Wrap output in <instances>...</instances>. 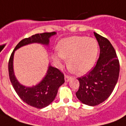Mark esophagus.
I'll return each instance as SVG.
<instances>
[{
    "label": "esophagus",
    "mask_w": 126,
    "mask_h": 126,
    "mask_svg": "<svg viewBox=\"0 0 126 126\" xmlns=\"http://www.w3.org/2000/svg\"><path fill=\"white\" fill-rule=\"evenodd\" d=\"M71 79H72L71 77L67 75H65V82H69V81H70Z\"/></svg>",
    "instance_id": "obj_1"
}]
</instances>
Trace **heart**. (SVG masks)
Instances as JSON below:
<instances>
[{"label": "heart", "instance_id": "b5f03b06", "mask_svg": "<svg viewBox=\"0 0 126 126\" xmlns=\"http://www.w3.org/2000/svg\"><path fill=\"white\" fill-rule=\"evenodd\" d=\"M59 55H54L55 62L61 65L67 59L69 69L78 75L90 71L94 65L98 52L97 41L86 36H71L61 40L57 44Z\"/></svg>", "mask_w": 126, "mask_h": 126}]
</instances>
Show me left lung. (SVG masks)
I'll return each mask as SVG.
<instances>
[{
	"label": "left lung",
	"instance_id": "8db88e82",
	"mask_svg": "<svg viewBox=\"0 0 126 126\" xmlns=\"http://www.w3.org/2000/svg\"><path fill=\"white\" fill-rule=\"evenodd\" d=\"M100 47L96 64L91 71L78 78L79 89L76 94L82 103L96 106L111 94L119 74V63L116 52L108 40L94 32Z\"/></svg>",
	"mask_w": 126,
	"mask_h": 126
}]
</instances>
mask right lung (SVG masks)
<instances>
[{"label": "right lung", "mask_w": 126, "mask_h": 126, "mask_svg": "<svg viewBox=\"0 0 126 126\" xmlns=\"http://www.w3.org/2000/svg\"><path fill=\"white\" fill-rule=\"evenodd\" d=\"M56 32L36 33L21 40L11 53L9 61V74L11 82L15 92L23 102L37 109H42L49 105L57 96L58 89L65 82L64 75L57 68L49 65L48 71L43 79L36 86L32 87L21 84L15 78L13 70V57L15 51L20 47L32 43H39L48 46L49 38Z\"/></svg>", "instance_id": "right-lung-1"}]
</instances>
